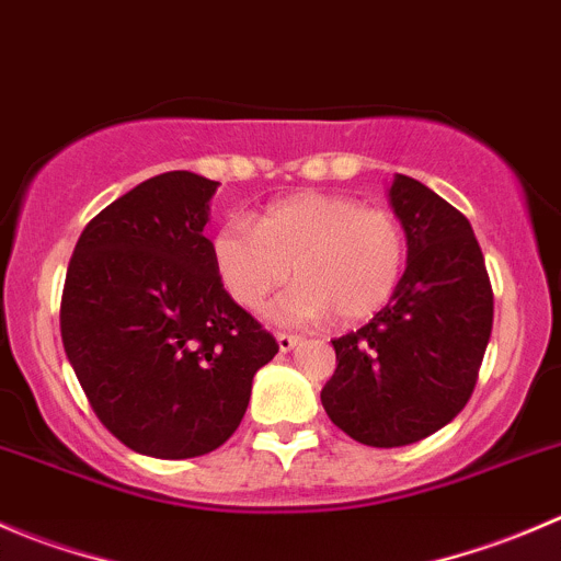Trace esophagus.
I'll return each mask as SVG.
<instances>
[{
	"instance_id": "1",
	"label": "esophagus",
	"mask_w": 561,
	"mask_h": 561,
	"mask_svg": "<svg viewBox=\"0 0 561 561\" xmlns=\"http://www.w3.org/2000/svg\"><path fill=\"white\" fill-rule=\"evenodd\" d=\"M276 342H279V351L287 353V351H293V347H296L298 342H301V336H298V334H287V331H279V334H276Z\"/></svg>"
}]
</instances>
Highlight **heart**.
<instances>
[{
    "instance_id": "obj_1",
    "label": "heart",
    "mask_w": 561,
    "mask_h": 561,
    "mask_svg": "<svg viewBox=\"0 0 561 561\" xmlns=\"http://www.w3.org/2000/svg\"><path fill=\"white\" fill-rule=\"evenodd\" d=\"M214 268L236 304L263 307L287 279H298L271 307L282 323L331 318L356 323L394 296L408 260L400 216L347 194L298 192L268 205L257 225L227 221L210 241Z\"/></svg>"
}]
</instances>
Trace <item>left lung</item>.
Segmentation results:
<instances>
[{
    "instance_id": "1",
    "label": "left lung",
    "mask_w": 561,
    "mask_h": 561,
    "mask_svg": "<svg viewBox=\"0 0 561 561\" xmlns=\"http://www.w3.org/2000/svg\"><path fill=\"white\" fill-rule=\"evenodd\" d=\"M408 268L367 325L331 340L336 369L320 400L367 447H405L466 408L493 329V287L469 219L408 175L391 183Z\"/></svg>"
}]
</instances>
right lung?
Listing matches in <instances>:
<instances>
[{"label":"right lung","mask_w":561,"mask_h":561,"mask_svg":"<svg viewBox=\"0 0 561 561\" xmlns=\"http://www.w3.org/2000/svg\"><path fill=\"white\" fill-rule=\"evenodd\" d=\"M219 183L164 172L101 210L68 263L59 331L101 425L134 453L183 460L241 425L274 334L214 268L208 203Z\"/></svg>","instance_id":"right-lung-1"}]
</instances>
